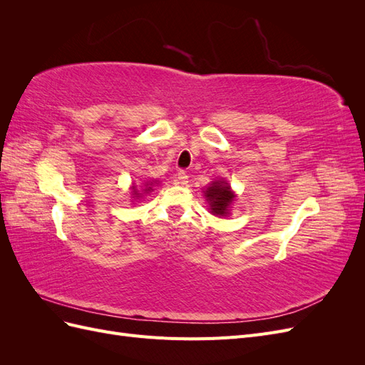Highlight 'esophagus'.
I'll return each instance as SVG.
<instances>
[{"label":"esophagus","mask_w":365,"mask_h":365,"mask_svg":"<svg viewBox=\"0 0 365 365\" xmlns=\"http://www.w3.org/2000/svg\"><path fill=\"white\" fill-rule=\"evenodd\" d=\"M176 178H178L180 184H187V180H189V176H187L185 170H180L178 173H176Z\"/></svg>","instance_id":"esophagus-1"}]
</instances>
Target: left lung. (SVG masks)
Instances as JSON below:
<instances>
[{
	"instance_id": "8db88e82",
	"label": "left lung",
	"mask_w": 365,
	"mask_h": 365,
	"mask_svg": "<svg viewBox=\"0 0 365 365\" xmlns=\"http://www.w3.org/2000/svg\"><path fill=\"white\" fill-rule=\"evenodd\" d=\"M207 201H210V208L213 215L224 216L228 213V207L233 202L235 195L231 193L230 185L225 181H216L205 190Z\"/></svg>"
}]
</instances>
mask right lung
Segmentation results:
<instances>
[{
	"label": "right lung",
	"mask_w": 365,
	"mask_h": 365,
	"mask_svg": "<svg viewBox=\"0 0 365 365\" xmlns=\"http://www.w3.org/2000/svg\"><path fill=\"white\" fill-rule=\"evenodd\" d=\"M149 189H150V187H149ZM149 189H148V190H149ZM134 195H138V192H137V190H134Z\"/></svg>",
	"instance_id": "right-lung-1"
}]
</instances>
